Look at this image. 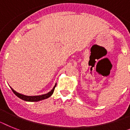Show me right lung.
I'll return each mask as SVG.
<instances>
[{
  "label": "right lung",
  "mask_w": 130,
  "mask_h": 130,
  "mask_svg": "<svg viewBox=\"0 0 130 130\" xmlns=\"http://www.w3.org/2000/svg\"><path fill=\"white\" fill-rule=\"evenodd\" d=\"M56 87V84L55 85V86L53 87V89L50 90V92H47V93L45 94H41V95H38V96H26L22 94H20L19 92H17L16 90H14L12 88L10 87V89H12V92L15 94V95H16L18 98H20V99L23 100H25V101H27V102H38V101H40V100H44V99H46L49 97H50L53 94V91H54V89H55V87Z\"/></svg>",
  "instance_id": "add662e5"
}]
</instances>
